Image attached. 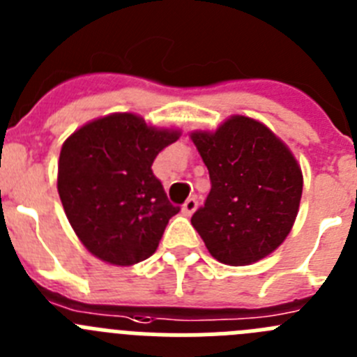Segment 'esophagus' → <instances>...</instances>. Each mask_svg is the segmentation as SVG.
Segmentation results:
<instances>
[{
	"mask_svg": "<svg viewBox=\"0 0 357 357\" xmlns=\"http://www.w3.org/2000/svg\"><path fill=\"white\" fill-rule=\"evenodd\" d=\"M197 207H198V200L197 198L191 197L184 202V206H182V213H184L185 216H191V214L197 211Z\"/></svg>",
	"mask_w": 357,
	"mask_h": 357,
	"instance_id": "1",
	"label": "esophagus"
}]
</instances>
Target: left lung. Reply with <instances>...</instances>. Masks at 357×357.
Returning <instances> with one entry per match:
<instances>
[{
  "label": "left lung",
  "mask_w": 357,
  "mask_h": 357,
  "mask_svg": "<svg viewBox=\"0 0 357 357\" xmlns=\"http://www.w3.org/2000/svg\"><path fill=\"white\" fill-rule=\"evenodd\" d=\"M209 169L211 191L193 214L207 250L223 264L245 266L272 254L289 234L302 197L301 166L263 123L230 116L216 132H193Z\"/></svg>",
  "instance_id": "1"
}]
</instances>
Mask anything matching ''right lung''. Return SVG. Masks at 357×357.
<instances>
[{
    "instance_id": "add662e5",
    "label": "right lung",
    "mask_w": 357,
    "mask_h": 357,
    "mask_svg": "<svg viewBox=\"0 0 357 357\" xmlns=\"http://www.w3.org/2000/svg\"><path fill=\"white\" fill-rule=\"evenodd\" d=\"M178 135L118 112L87 123L62 144L59 197L78 239L98 259L130 266L157 250L181 207L169 204L151 164Z\"/></svg>"
}]
</instances>
